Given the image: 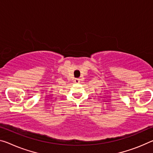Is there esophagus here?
I'll use <instances>...</instances> for the list:
<instances>
[{
	"label": "esophagus",
	"instance_id": "34e87169",
	"mask_svg": "<svg viewBox=\"0 0 153 153\" xmlns=\"http://www.w3.org/2000/svg\"><path fill=\"white\" fill-rule=\"evenodd\" d=\"M75 82H76V83H79V82H80V79H79V78H76L75 79Z\"/></svg>",
	"mask_w": 153,
	"mask_h": 153
}]
</instances>
